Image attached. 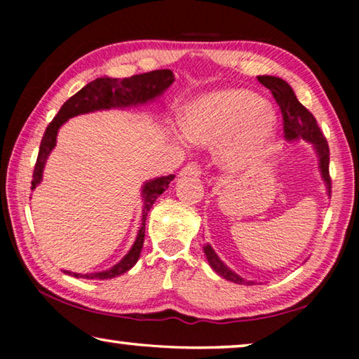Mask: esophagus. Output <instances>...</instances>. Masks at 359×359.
Instances as JSON below:
<instances>
[{"instance_id":"esophagus-1","label":"esophagus","mask_w":359,"mask_h":359,"mask_svg":"<svg viewBox=\"0 0 359 359\" xmlns=\"http://www.w3.org/2000/svg\"><path fill=\"white\" fill-rule=\"evenodd\" d=\"M185 174L199 175V174H201V168H199L196 163H190V165L184 166V169H182V171H180V175H185Z\"/></svg>"}]
</instances>
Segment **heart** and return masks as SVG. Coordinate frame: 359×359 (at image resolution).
Masks as SVG:
<instances>
[{
    "label": "heart",
    "mask_w": 359,
    "mask_h": 359,
    "mask_svg": "<svg viewBox=\"0 0 359 359\" xmlns=\"http://www.w3.org/2000/svg\"><path fill=\"white\" fill-rule=\"evenodd\" d=\"M277 117L259 95L245 88L204 93L187 106L184 130L191 142L220 149L228 172H244L263 158L277 136Z\"/></svg>",
    "instance_id": "1"
}]
</instances>
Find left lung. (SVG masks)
<instances>
[{"label": "left lung", "instance_id": "left-lung-1", "mask_svg": "<svg viewBox=\"0 0 359 359\" xmlns=\"http://www.w3.org/2000/svg\"><path fill=\"white\" fill-rule=\"evenodd\" d=\"M258 81L259 83H263L266 88L271 90L278 107H280L283 117L285 139H287L288 142L302 139V141L312 144L315 154L318 156V168L321 179L325 180L326 193L331 196L330 147H327L323 133L318 128L317 120H315L313 115L297 101L293 88H291L290 83L285 82L283 79L276 76H258ZM203 248L210 267L218 276L238 285H255L253 280H245V278H242L239 274H236L233 269H229L209 244H205Z\"/></svg>", "mask_w": 359, "mask_h": 359}]
</instances>
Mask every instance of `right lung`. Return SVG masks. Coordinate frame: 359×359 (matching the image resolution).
<instances>
[{"instance_id":"obj_1","label":"right lung","mask_w":359,"mask_h":359,"mask_svg":"<svg viewBox=\"0 0 359 359\" xmlns=\"http://www.w3.org/2000/svg\"><path fill=\"white\" fill-rule=\"evenodd\" d=\"M175 81L171 69H156L150 72H144V74H136L126 79H112V77H98L93 82L85 85L82 90L71 96V98L65 102L60 109L55 118L50 121L47 130L42 136V141L39 145L38 160H36L33 180H32V190H34L42 182V172H44L47 158L50 151L55 149L57 145V135L62 125L66 123L69 118L76 117L81 114L96 112V111H109V109H126L133 106L147 104L150 101H155L156 98L166 92ZM174 180V175H163V177L150 179L145 182L141 190L142 198V218H141V228L137 231L136 241L130 252L121 258L117 264L109 267L106 271L92 272V274H77V272L63 271L66 274H71L76 278H93V280H107V278H114L117 276L128 272L133 266L137 263L139 257H141V250L144 245L145 238V220H147V214L151 209V205L156 201L163 191H166L169 184Z\"/></svg>"}]
</instances>
